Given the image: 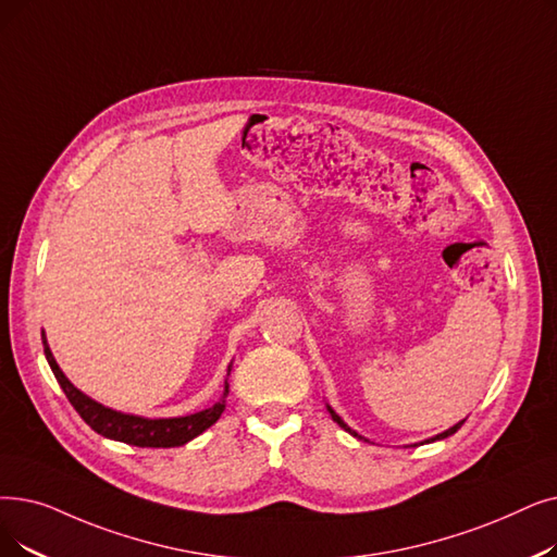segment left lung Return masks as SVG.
Segmentation results:
<instances>
[{
    "mask_svg": "<svg viewBox=\"0 0 557 557\" xmlns=\"http://www.w3.org/2000/svg\"><path fill=\"white\" fill-rule=\"evenodd\" d=\"M327 412H330V414H332V419H334V421H336V423H338V425H342V428H344V430H346V432H350V434H352V437H357V440H364V437H361V434H357V432H355V430H352V428H348V425H346V423H344V421H342V417H338V414H336V412H334V409H332V407H330V405H327ZM462 423H465V421H459V423H455V425H453V428H448V430H446V432H442V434H437V437H432V440H428V444H430V442H437V440H446V437H450V434H455V432H457V430H459V428H462ZM364 442H367V440H364Z\"/></svg>",
    "mask_w": 557,
    "mask_h": 557,
    "instance_id": "left-lung-1",
    "label": "left lung"
}]
</instances>
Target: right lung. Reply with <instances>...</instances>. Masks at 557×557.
<instances>
[{
  "instance_id": "add662e5",
  "label": "right lung",
  "mask_w": 557,
  "mask_h": 557,
  "mask_svg": "<svg viewBox=\"0 0 557 557\" xmlns=\"http://www.w3.org/2000/svg\"><path fill=\"white\" fill-rule=\"evenodd\" d=\"M42 346H45L47 364H50L54 377L59 380L61 389L67 396V400L72 403V407L77 409L79 417L95 432L102 434V437H107V440H115V442H123V444H129V446H140V448L184 446L186 442L196 440L198 434H202L207 428H211L215 421H219L221 414H223V409H225V398L230 394L227 380H225V392H223L221 400L215 403L213 407L202 409V412H196V414L175 417V419H143V417H134V414L115 412V409L104 407L98 400L88 398L84 392H79L77 386L63 375L50 346H47L45 334H42Z\"/></svg>"
}]
</instances>
